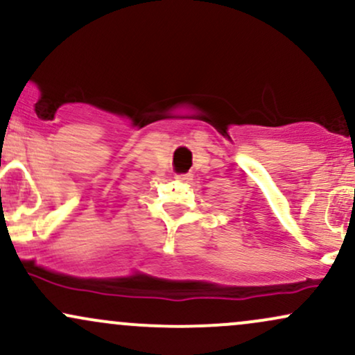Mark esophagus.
Listing matches in <instances>:
<instances>
[{
  "instance_id": "1",
  "label": "esophagus",
  "mask_w": 355,
  "mask_h": 355,
  "mask_svg": "<svg viewBox=\"0 0 355 355\" xmlns=\"http://www.w3.org/2000/svg\"><path fill=\"white\" fill-rule=\"evenodd\" d=\"M177 178H178V180H182V182H190L191 178H193V175H191V173H182V175H177Z\"/></svg>"
}]
</instances>
